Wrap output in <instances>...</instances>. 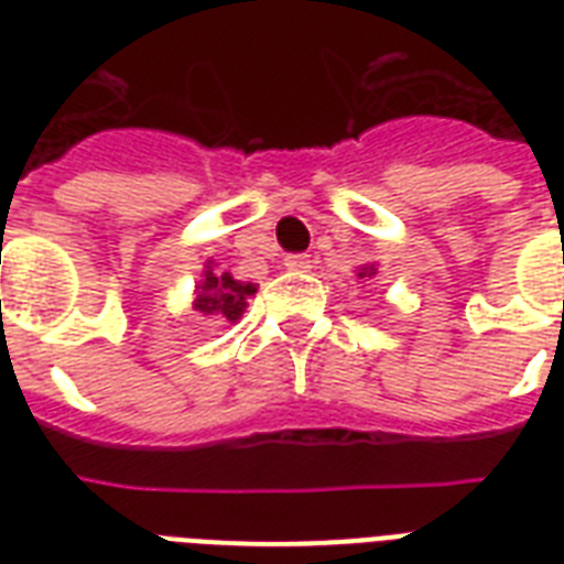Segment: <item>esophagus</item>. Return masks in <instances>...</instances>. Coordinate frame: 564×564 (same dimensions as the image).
Returning <instances> with one entry per match:
<instances>
[{
  "label": "esophagus",
  "instance_id": "obj_1",
  "mask_svg": "<svg viewBox=\"0 0 564 564\" xmlns=\"http://www.w3.org/2000/svg\"><path fill=\"white\" fill-rule=\"evenodd\" d=\"M283 265H286L290 272H307V269H313V257H310V254H290L286 260H283Z\"/></svg>",
  "mask_w": 564,
  "mask_h": 564
}]
</instances>
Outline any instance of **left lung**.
<instances>
[{"mask_svg": "<svg viewBox=\"0 0 564 564\" xmlns=\"http://www.w3.org/2000/svg\"><path fill=\"white\" fill-rule=\"evenodd\" d=\"M375 274H377L375 263H366V265H360V269H357V278H375Z\"/></svg>", "mask_w": 564, "mask_h": 564, "instance_id": "left-lung-1", "label": "left lung"}]
</instances>
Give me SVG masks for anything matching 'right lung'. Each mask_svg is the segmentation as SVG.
Instances as JSON below:
<instances>
[{
	"label": "right lung",
	"mask_w": 564,
	"mask_h": 564,
	"mask_svg": "<svg viewBox=\"0 0 564 564\" xmlns=\"http://www.w3.org/2000/svg\"><path fill=\"white\" fill-rule=\"evenodd\" d=\"M254 283L237 281L230 272H219L213 260L204 263L202 281L193 290V310L202 316L225 318L230 325H237L248 307V295H254Z\"/></svg>",
	"instance_id": "1"
}]
</instances>
